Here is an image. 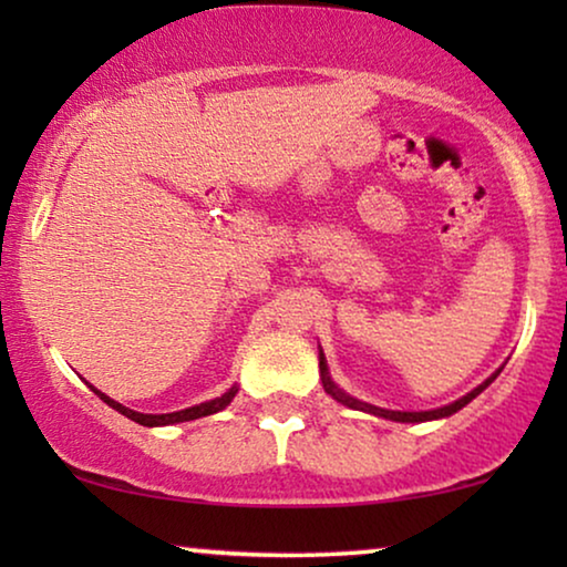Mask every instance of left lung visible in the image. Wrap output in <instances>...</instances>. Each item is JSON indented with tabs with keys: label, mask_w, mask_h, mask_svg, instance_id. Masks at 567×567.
Masks as SVG:
<instances>
[{
	"label": "left lung",
	"mask_w": 567,
	"mask_h": 567,
	"mask_svg": "<svg viewBox=\"0 0 567 567\" xmlns=\"http://www.w3.org/2000/svg\"><path fill=\"white\" fill-rule=\"evenodd\" d=\"M498 374H501V369L495 371V374L487 377L483 384H477L475 390L464 394V398L454 400V402H449V405H444V408H436V410H417V413H405V410H384V408L369 405V402L355 400V398H351V394H348L346 390H340V386H338L336 382H332L330 369H328V361H324V353H322V348H320V377H322V386H324V392H328L332 400H338L340 405H346V408H351V410H361V413H369V415L384 417V421H398V423H425V421H439V417H449V415H454L456 410H462L464 405H467V402L475 400L477 394L483 392L487 384H493V379L498 377Z\"/></svg>",
	"instance_id": "8db88e82"
}]
</instances>
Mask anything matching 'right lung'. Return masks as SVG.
I'll use <instances>...</instances> for the list:
<instances>
[{
	"label": "right lung",
	"instance_id": "obj_1",
	"mask_svg": "<svg viewBox=\"0 0 567 567\" xmlns=\"http://www.w3.org/2000/svg\"><path fill=\"white\" fill-rule=\"evenodd\" d=\"M90 390L97 394L100 400L107 402L113 410H118L121 415L131 417V421L138 423V425H146V429H157V425H173V423H185V421H196V417H206V415H214L219 413V410H224L229 405L231 400H235L237 394V386H229L227 392L221 394V398H214L208 402H200V405H193V408H185V410H177V413H162V415H152V413H136V410H131L126 405H121V402H115L107 398V394H103L100 390H95V386L90 384Z\"/></svg>",
	"mask_w": 567,
	"mask_h": 567
}]
</instances>
